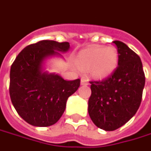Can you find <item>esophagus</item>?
<instances>
[{"label":"esophagus","mask_w":151,"mask_h":151,"mask_svg":"<svg viewBox=\"0 0 151 151\" xmlns=\"http://www.w3.org/2000/svg\"><path fill=\"white\" fill-rule=\"evenodd\" d=\"M81 84H89V79L86 77L81 78Z\"/></svg>","instance_id":"obj_1"}]
</instances>
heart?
Wrapping results in <instances>:
<instances>
[{
	"instance_id": "obj_1",
	"label": "heart",
	"mask_w": 151,
	"mask_h": 151,
	"mask_svg": "<svg viewBox=\"0 0 151 151\" xmlns=\"http://www.w3.org/2000/svg\"><path fill=\"white\" fill-rule=\"evenodd\" d=\"M118 63V51L114 46L91 47L81 51L77 64L82 70L91 71L97 78L109 75Z\"/></svg>"
}]
</instances>
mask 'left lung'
I'll use <instances>...</instances> for the list:
<instances>
[{"mask_svg": "<svg viewBox=\"0 0 151 151\" xmlns=\"http://www.w3.org/2000/svg\"><path fill=\"white\" fill-rule=\"evenodd\" d=\"M118 51V67L102 80L90 83L91 95L88 112L93 123L105 131L125 125L138 109L145 76L137 54L120 41L113 42Z\"/></svg>", "mask_w": 151, "mask_h": 151, "instance_id": "8db88e82", "label": "left lung"}]
</instances>
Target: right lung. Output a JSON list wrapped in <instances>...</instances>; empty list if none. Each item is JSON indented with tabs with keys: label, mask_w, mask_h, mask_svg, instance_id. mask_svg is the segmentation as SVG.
<instances>
[{
	"label": "right lung",
	"mask_w": 151,
	"mask_h": 151,
	"mask_svg": "<svg viewBox=\"0 0 151 151\" xmlns=\"http://www.w3.org/2000/svg\"><path fill=\"white\" fill-rule=\"evenodd\" d=\"M67 42L42 40L25 47L10 70L9 94L19 115L30 125L49 127L63 114L67 98L78 90L80 79L67 81L42 72L45 58L67 52Z\"/></svg>",
	"instance_id": "right-lung-1"
}]
</instances>
